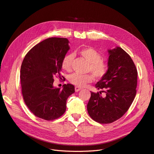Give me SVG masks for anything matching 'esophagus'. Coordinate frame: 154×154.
<instances>
[{
    "instance_id": "34e87169",
    "label": "esophagus",
    "mask_w": 154,
    "mask_h": 154,
    "mask_svg": "<svg viewBox=\"0 0 154 154\" xmlns=\"http://www.w3.org/2000/svg\"><path fill=\"white\" fill-rule=\"evenodd\" d=\"M80 90H82V88H80L79 87H75V91L76 92H78V91H80Z\"/></svg>"
}]
</instances>
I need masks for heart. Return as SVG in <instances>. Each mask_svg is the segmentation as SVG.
<instances>
[{
	"instance_id": "1",
	"label": "heart",
	"mask_w": 154,
	"mask_h": 154,
	"mask_svg": "<svg viewBox=\"0 0 154 154\" xmlns=\"http://www.w3.org/2000/svg\"><path fill=\"white\" fill-rule=\"evenodd\" d=\"M78 54L88 62L87 69V72L92 73L94 77L97 79H101L105 76L108 71L109 66L107 63L102 60V56L98 51L91 48H87L79 50ZM73 58L72 54H67L63 58L62 67L65 71H71ZM93 80L94 77L91 74H80L74 73L69 77V82L72 84L82 87L92 82Z\"/></svg>"
}]
</instances>
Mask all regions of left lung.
<instances>
[{"instance_id": "obj_1", "label": "left lung", "mask_w": 154, "mask_h": 154, "mask_svg": "<svg viewBox=\"0 0 154 154\" xmlns=\"http://www.w3.org/2000/svg\"><path fill=\"white\" fill-rule=\"evenodd\" d=\"M108 52V71L95 85L103 91L91 92L87 106L91 118L101 124L112 123L127 112L136 96L137 83V71L130 55L119 47Z\"/></svg>"}]
</instances>
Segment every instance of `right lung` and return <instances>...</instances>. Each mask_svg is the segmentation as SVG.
<instances>
[{
    "label": "right lung",
    "instance_id": "1",
    "mask_svg": "<svg viewBox=\"0 0 154 154\" xmlns=\"http://www.w3.org/2000/svg\"><path fill=\"white\" fill-rule=\"evenodd\" d=\"M69 40L52 37L36 44L26 54L20 69L23 99L36 117L52 121L66 110V101L75 92L72 84L53 86L54 77H61L62 61L70 49ZM63 77V76H62Z\"/></svg>",
    "mask_w": 154,
    "mask_h": 154
}]
</instances>
